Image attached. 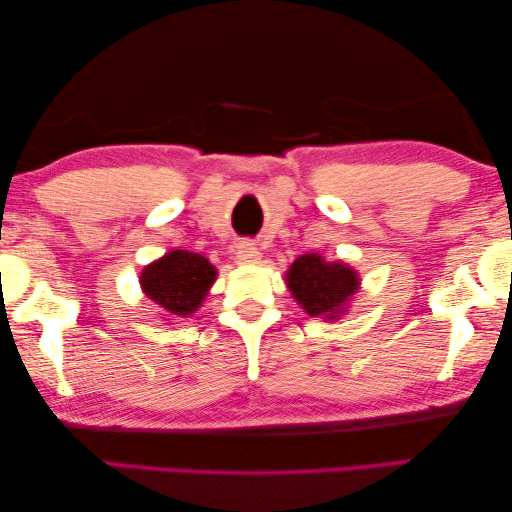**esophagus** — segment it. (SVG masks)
<instances>
[{"label": "esophagus", "mask_w": 512, "mask_h": 512, "mask_svg": "<svg viewBox=\"0 0 512 512\" xmlns=\"http://www.w3.org/2000/svg\"><path fill=\"white\" fill-rule=\"evenodd\" d=\"M236 258H238V263H240V265L258 263V261H261V251H258L256 242H251V240H242V242H238Z\"/></svg>", "instance_id": "1"}]
</instances>
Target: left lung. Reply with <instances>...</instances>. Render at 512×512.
<instances>
[{
  "mask_svg": "<svg viewBox=\"0 0 512 512\" xmlns=\"http://www.w3.org/2000/svg\"><path fill=\"white\" fill-rule=\"evenodd\" d=\"M288 288L308 315L338 320L360 286L358 274L342 261H324L320 254H304L290 265Z\"/></svg>",
  "mask_w": 512,
  "mask_h": 512,
  "instance_id": "1",
  "label": "left lung"
}]
</instances>
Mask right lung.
<instances>
[{"label":"right lung","instance_id":"add662e5","mask_svg":"<svg viewBox=\"0 0 512 512\" xmlns=\"http://www.w3.org/2000/svg\"><path fill=\"white\" fill-rule=\"evenodd\" d=\"M217 276L215 267L201 254L186 249L167 251L140 274L145 295L172 317H188L206 299Z\"/></svg>","mask_w":512,"mask_h":512}]
</instances>
